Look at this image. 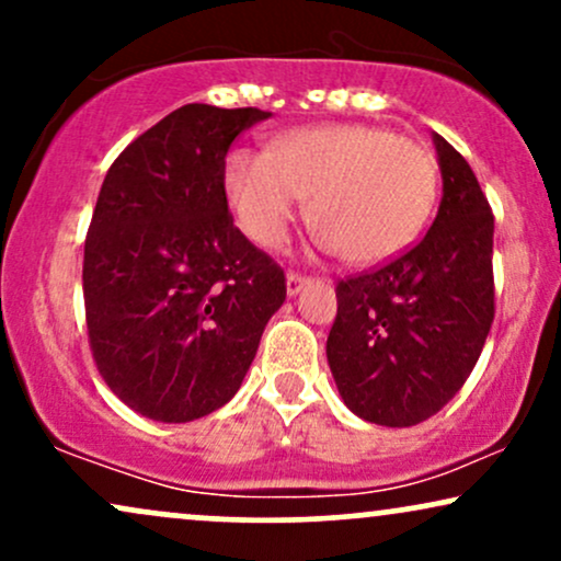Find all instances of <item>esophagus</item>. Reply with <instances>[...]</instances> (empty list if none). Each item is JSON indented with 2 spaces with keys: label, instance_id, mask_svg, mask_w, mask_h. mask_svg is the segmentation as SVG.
Returning a JSON list of instances; mask_svg holds the SVG:
<instances>
[{
  "label": "esophagus",
  "instance_id": "34e87169",
  "mask_svg": "<svg viewBox=\"0 0 561 561\" xmlns=\"http://www.w3.org/2000/svg\"><path fill=\"white\" fill-rule=\"evenodd\" d=\"M311 282V276L298 274V272H287V295H298L302 287Z\"/></svg>",
  "mask_w": 561,
  "mask_h": 561
}]
</instances>
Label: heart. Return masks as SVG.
<instances>
[{"label":"heart","instance_id":"heart-1","mask_svg":"<svg viewBox=\"0 0 561 561\" xmlns=\"http://www.w3.org/2000/svg\"><path fill=\"white\" fill-rule=\"evenodd\" d=\"M227 192L263 248L285 242L313 198V224L345 261L379 263L416 240L437 192L433 152L379 126L295 128L272 150H237Z\"/></svg>","mask_w":561,"mask_h":561}]
</instances>
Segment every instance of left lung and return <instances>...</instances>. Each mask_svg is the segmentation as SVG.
I'll list each match as a JSON object with an SVG mask.
<instances>
[{
	"mask_svg": "<svg viewBox=\"0 0 561 561\" xmlns=\"http://www.w3.org/2000/svg\"><path fill=\"white\" fill-rule=\"evenodd\" d=\"M443 197L398 259L337 282L327 358L353 414L411 427L446 405L478 364L495 313L493 210L478 176L435 134Z\"/></svg>",
	"mask_w": 561,
	"mask_h": 561,
	"instance_id": "1",
	"label": "left lung"
}]
</instances>
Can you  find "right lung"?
Returning <instances> with one entry per match:
<instances>
[{
  "mask_svg": "<svg viewBox=\"0 0 561 561\" xmlns=\"http://www.w3.org/2000/svg\"><path fill=\"white\" fill-rule=\"evenodd\" d=\"M259 107L184 105L113 160L83 244L89 347L115 396L192 422L240 390L287 298L285 268L227 203V152Z\"/></svg>",
  "mask_w": 561,
  "mask_h": 561,
  "instance_id": "right-lung-1",
  "label": "right lung"
}]
</instances>
